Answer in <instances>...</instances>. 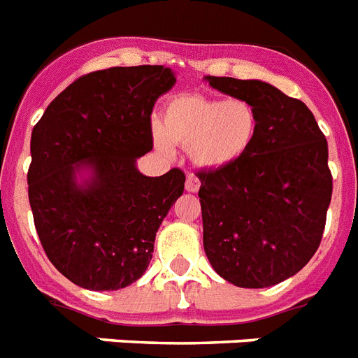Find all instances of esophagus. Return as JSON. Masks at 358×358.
<instances>
[{
    "label": "esophagus",
    "instance_id": "1",
    "mask_svg": "<svg viewBox=\"0 0 358 358\" xmlns=\"http://www.w3.org/2000/svg\"><path fill=\"white\" fill-rule=\"evenodd\" d=\"M185 186H186V190H188V192H197V190H199L201 182H199V179H197V177L188 176V179H186Z\"/></svg>",
    "mask_w": 358,
    "mask_h": 358
}]
</instances>
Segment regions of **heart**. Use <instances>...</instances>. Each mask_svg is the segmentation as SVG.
Here are the masks:
<instances>
[{
    "label": "heart",
    "mask_w": 358,
    "mask_h": 358,
    "mask_svg": "<svg viewBox=\"0 0 358 358\" xmlns=\"http://www.w3.org/2000/svg\"><path fill=\"white\" fill-rule=\"evenodd\" d=\"M258 126V111L249 100L177 94L164 106L153 141L166 155L172 153V144L185 146L194 166L217 170L249 152Z\"/></svg>",
    "instance_id": "1"
}]
</instances>
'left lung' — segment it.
<instances>
[{"mask_svg":"<svg viewBox=\"0 0 358 358\" xmlns=\"http://www.w3.org/2000/svg\"><path fill=\"white\" fill-rule=\"evenodd\" d=\"M249 100L258 135L239 161L201 170L203 245L214 271L238 287H271L306 267L331 203L327 141L302 100L259 80L205 76Z\"/></svg>","mask_w":358,"mask_h":358,"instance_id":"obj_1","label":"left lung"}]
</instances>
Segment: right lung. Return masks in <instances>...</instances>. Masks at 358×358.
Returning a JSON list of instances; mask_svg holds the SVG:
<instances>
[{"instance_id":"right-lung-1","label":"right lung","mask_w":358,"mask_h":358,"mask_svg":"<svg viewBox=\"0 0 358 358\" xmlns=\"http://www.w3.org/2000/svg\"><path fill=\"white\" fill-rule=\"evenodd\" d=\"M173 84L162 66L94 71L67 85L32 129L34 227L47 258L78 287H128L150 265L185 173L148 177L135 162L153 148V106Z\"/></svg>"}]
</instances>
